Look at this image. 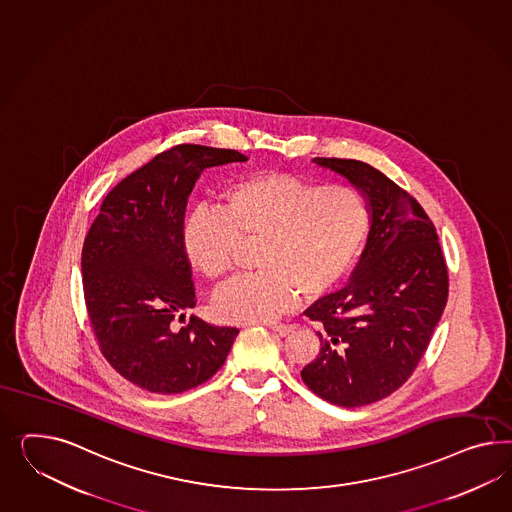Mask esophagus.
Segmentation results:
<instances>
[{
  "mask_svg": "<svg viewBox=\"0 0 512 512\" xmlns=\"http://www.w3.org/2000/svg\"><path fill=\"white\" fill-rule=\"evenodd\" d=\"M269 329H273L280 336H286L292 333L295 325H292V323H269Z\"/></svg>",
  "mask_w": 512,
  "mask_h": 512,
  "instance_id": "34e87169",
  "label": "esophagus"
}]
</instances>
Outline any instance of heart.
Instances as JSON below:
<instances>
[{"label":"heart","instance_id":"obj_1","mask_svg":"<svg viewBox=\"0 0 512 512\" xmlns=\"http://www.w3.org/2000/svg\"><path fill=\"white\" fill-rule=\"evenodd\" d=\"M370 209L359 190L286 174L245 177L220 192L219 209L198 207L181 228L185 256L209 280L230 273L239 241H260V271L235 278L213 301L228 323L273 322L331 292L361 254Z\"/></svg>","mask_w":512,"mask_h":512}]
</instances>
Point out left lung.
Listing matches in <instances>:
<instances>
[{
  "instance_id": "1",
  "label": "left lung",
  "mask_w": 512,
  "mask_h": 512,
  "mask_svg": "<svg viewBox=\"0 0 512 512\" xmlns=\"http://www.w3.org/2000/svg\"><path fill=\"white\" fill-rule=\"evenodd\" d=\"M314 162L365 196L370 230L350 284L305 310L322 348L301 378L323 400L359 408L395 393L419 365L447 305V263L432 220L395 181L366 162Z\"/></svg>"
}]
</instances>
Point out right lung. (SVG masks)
Wrapping results in <instances>:
<instances>
[{"instance_id": "right-lung-1", "label": "right lung", "mask_w": 512, "mask_h": 512, "mask_svg": "<svg viewBox=\"0 0 512 512\" xmlns=\"http://www.w3.org/2000/svg\"><path fill=\"white\" fill-rule=\"evenodd\" d=\"M247 157L235 149L181 144L108 192L82 249L89 322L104 359L132 385L176 395L224 365L239 329L200 318L176 329L196 305L181 243L194 183L207 168Z\"/></svg>"}]
</instances>
